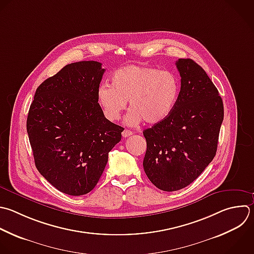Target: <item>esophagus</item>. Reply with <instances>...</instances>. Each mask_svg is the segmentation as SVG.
Segmentation results:
<instances>
[{"label":"esophagus","mask_w":254,"mask_h":254,"mask_svg":"<svg viewBox=\"0 0 254 254\" xmlns=\"http://www.w3.org/2000/svg\"><path fill=\"white\" fill-rule=\"evenodd\" d=\"M133 133L130 131V130H127V129H125L123 132H122V136L124 137V138H126V137H129V136H131Z\"/></svg>","instance_id":"34e87169"}]
</instances>
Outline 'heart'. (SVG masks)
<instances>
[{
	"label": "heart",
	"instance_id": "heart-1",
	"mask_svg": "<svg viewBox=\"0 0 254 254\" xmlns=\"http://www.w3.org/2000/svg\"><path fill=\"white\" fill-rule=\"evenodd\" d=\"M180 80L170 71L146 65H127L112 75V85L102 83L97 88V101L104 116L115 121L126 109H131L125 122L134 126L142 121L157 124L173 112L180 93Z\"/></svg>",
	"mask_w": 254,
	"mask_h": 254
}]
</instances>
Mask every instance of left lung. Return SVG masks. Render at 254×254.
Segmentation results:
<instances>
[{
  "label": "left lung",
  "mask_w": 254,
  "mask_h": 254,
  "mask_svg": "<svg viewBox=\"0 0 254 254\" xmlns=\"http://www.w3.org/2000/svg\"><path fill=\"white\" fill-rule=\"evenodd\" d=\"M181 90L170 116L143 131L147 151L143 161L149 180L174 191L192 183L215 156L223 104L205 71L190 59L176 63Z\"/></svg>",
  "instance_id": "obj_1"
}]
</instances>
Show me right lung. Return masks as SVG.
I'll return each instance as SVG.
<instances>
[{
  "instance_id": "1",
  "label": "right lung",
  "mask_w": 254,
  "mask_h": 254,
  "mask_svg": "<svg viewBox=\"0 0 254 254\" xmlns=\"http://www.w3.org/2000/svg\"><path fill=\"white\" fill-rule=\"evenodd\" d=\"M104 71L93 61L65 65L37 88L29 110L27 131L36 167L69 195L94 189L124 130L106 119L98 104Z\"/></svg>"
}]
</instances>
